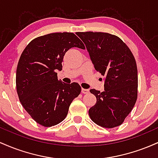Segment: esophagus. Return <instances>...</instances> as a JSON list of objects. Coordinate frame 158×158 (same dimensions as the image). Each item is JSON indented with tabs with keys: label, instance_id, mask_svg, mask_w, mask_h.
<instances>
[{
	"label": "esophagus",
	"instance_id": "esophagus-1",
	"mask_svg": "<svg viewBox=\"0 0 158 158\" xmlns=\"http://www.w3.org/2000/svg\"><path fill=\"white\" fill-rule=\"evenodd\" d=\"M88 92H89V90H88V89H85V88H81V93H82V94H88Z\"/></svg>",
	"mask_w": 158,
	"mask_h": 158
}]
</instances>
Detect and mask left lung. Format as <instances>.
Masks as SVG:
<instances>
[{
    "instance_id": "left-lung-1",
    "label": "left lung",
    "mask_w": 158,
    "mask_h": 158,
    "mask_svg": "<svg viewBox=\"0 0 158 158\" xmlns=\"http://www.w3.org/2000/svg\"><path fill=\"white\" fill-rule=\"evenodd\" d=\"M94 68L105 77L104 91L90 89L97 97L89 109L93 122L104 128L120 126L137 97V69L133 54L117 36L107 32H78Z\"/></svg>"
}]
</instances>
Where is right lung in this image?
Masks as SVG:
<instances>
[{"label":"right lung","instance_id":"obj_1","mask_svg":"<svg viewBox=\"0 0 158 158\" xmlns=\"http://www.w3.org/2000/svg\"><path fill=\"white\" fill-rule=\"evenodd\" d=\"M85 49L72 32H55L36 38L24 49L16 70L20 102L39 124L50 127L64 120L70 103L81 92L78 83L58 79L64 56L72 48Z\"/></svg>","mask_w":158,"mask_h":158}]
</instances>
